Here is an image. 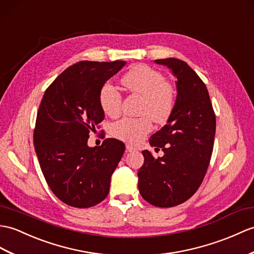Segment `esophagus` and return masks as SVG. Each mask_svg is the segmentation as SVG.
<instances>
[{
    "label": "esophagus",
    "mask_w": 254,
    "mask_h": 254,
    "mask_svg": "<svg viewBox=\"0 0 254 254\" xmlns=\"http://www.w3.org/2000/svg\"><path fill=\"white\" fill-rule=\"evenodd\" d=\"M135 150H136V148H135L134 146L129 145V144L127 145V152H132V151H135Z\"/></svg>",
    "instance_id": "esophagus-1"
}]
</instances>
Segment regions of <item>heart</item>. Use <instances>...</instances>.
I'll return each mask as SVG.
<instances>
[{
  "label": "heart",
  "mask_w": 254,
  "mask_h": 254,
  "mask_svg": "<svg viewBox=\"0 0 254 254\" xmlns=\"http://www.w3.org/2000/svg\"><path fill=\"white\" fill-rule=\"evenodd\" d=\"M122 83L127 90L143 97L140 118H123L111 126V134L118 139L137 144L152 128L151 119L157 123L166 122L172 114L175 103L173 85L158 70L147 64H138L123 75ZM122 95L117 88L106 83L100 88L99 104L109 117L120 114Z\"/></svg>",
  "instance_id": "b5f03b06"
}]
</instances>
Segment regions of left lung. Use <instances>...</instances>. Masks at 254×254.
<instances>
[{"mask_svg": "<svg viewBox=\"0 0 254 254\" xmlns=\"http://www.w3.org/2000/svg\"><path fill=\"white\" fill-rule=\"evenodd\" d=\"M178 79V96L168 123L149 139L164 152L155 159L144 150L138 190L147 202L171 208L190 199L207 173L213 150L216 119L207 86L188 64L178 58L156 60Z\"/></svg>", "mask_w": 254, "mask_h": 254, "instance_id": "1", "label": "left lung"}]
</instances>
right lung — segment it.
I'll return each instance as SVG.
<instances>
[{"label":"right lung","mask_w":254,"mask_h":254,"mask_svg":"<svg viewBox=\"0 0 254 254\" xmlns=\"http://www.w3.org/2000/svg\"><path fill=\"white\" fill-rule=\"evenodd\" d=\"M127 63L79 62L46 88L38 110L33 143L47 185L64 203L91 208L107 197L110 179L126 146L106 138L88 147L90 133L105 115L99 92Z\"/></svg>","instance_id":"1"}]
</instances>
